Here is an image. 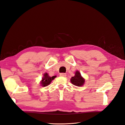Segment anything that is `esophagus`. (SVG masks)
I'll list each match as a JSON object with an SVG mask.
<instances>
[{"mask_svg": "<svg viewBox=\"0 0 125 125\" xmlns=\"http://www.w3.org/2000/svg\"><path fill=\"white\" fill-rule=\"evenodd\" d=\"M60 76H61V77H66V73H60Z\"/></svg>", "mask_w": 125, "mask_h": 125, "instance_id": "1", "label": "esophagus"}]
</instances>
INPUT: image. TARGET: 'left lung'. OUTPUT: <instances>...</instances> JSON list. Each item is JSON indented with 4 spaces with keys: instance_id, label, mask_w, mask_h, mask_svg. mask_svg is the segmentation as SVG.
Instances as JSON below:
<instances>
[{
    "instance_id": "obj_1",
    "label": "left lung",
    "mask_w": 125,
    "mask_h": 125,
    "mask_svg": "<svg viewBox=\"0 0 125 125\" xmlns=\"http://www.w3.org/2000/svg\"><path fill=\"white\" fill-rule=\"evenodd\" d=\"M71 82L73 84L76 86H81L84 84L85 80L81 76L80 72L79 71H76L75 76L71 78Z\"/></svg>"
}]
</instances>
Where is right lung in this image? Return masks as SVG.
<instances>
[{"instance_id": "obj_1", "label": "right lung", "mask_w": 125, "mask_h": 125, "mask_svg": "<svg viewBox=\"0 0 125 125\" xmlns=\"http://www.w3.org/2000/svg\"><path fill=\"white\" fill-rule=\"evenodd\" d=\"M55 77H56V76H52V77H50L47 73H45L44 74V77L42 78V80L41 81V86L45 87L49 85L51 82H52V80H53Z\"/></svg>"}]
</instances>
